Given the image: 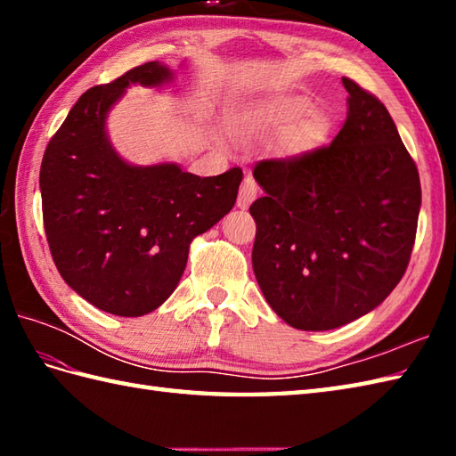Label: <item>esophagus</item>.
Wrapping results in <instances>:
<instances>
[{
    "instance_id": "obj_1",
    "label": "esophagus",
    "mask_w": 456,
    "mask_h": 456,
    "mask_svg": "<svg viewBox=\"0 0 456 456\" xmlns=\"http://www.w3.org/2000/svg\"><path fill=\"white\" fill-rule=\"evenodd\" d=\"M256 193H258V186H256L255 178H253V176H245L243 183H240V188H239V200H237V206H239V208H243V209H245V208H248L250 203L255 201Z\"/></svg>"
}]
</instances>
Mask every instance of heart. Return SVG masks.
I'll return each instance as SVG.
<instances>
[{
    "mask_svg": "<svg viewBox=\"0 0 456 456\" xmlns=\"http://www.w3.org/2000/svg\"><path fill=\"white\" fill-rule=\"evenodd\" d=\"M309 111V103L299 98H286V100H274L258 105V108L250 110L243 119L237 123V133L245 134V137H270V134L284 133L286 129L304 118ZM319 133L317 119H309L302 125H297L286 134V147L288 151H304L309 144H314Z\"/></svg>",
    "mask_w": 456,
    "mask_h": 456,
    "instance_id": "heart-1",
    "label": "heart"
}]
</instances>
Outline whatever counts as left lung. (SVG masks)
I'll return each mask as SVG.
<instances>
[{"label": "left lung", "mask_w": 456, "mask_h": 456, "mask_svg": "<svg viewBox=\"0 0 456 456\" xmlns=\"http://www.w3.org/2000/svg\"><path fill=\"white\" fill-rule=\"evenodd\" d=\"M348 111L331 144L260 160L253 268L270 307L327 331L380 305L408 268L419 172L384 103L343 78Z\"/></svg>", "instance_id": "1"}]
</instances>
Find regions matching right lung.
I'll return each mask as SVG.
<instances>
[{"mask_svg":"<svg viewBox=\"0 0 456 456\" xmlns=\"http://www.w3.org/2000/svg\"><path fill=\"white\" fill-rule=\"evenodd\" d=\"M160 62L94 86L48 141L43 223L64 282L102 312L151 314L176 289L191 240L233 209L243 170L200 178L176 164L133 167L111 149L105 118L129 84L160 86Z\"/></svg>","mask_w":456,"mask_h":456,"instance_id":"1","label":"right lung"}]
</instances>
